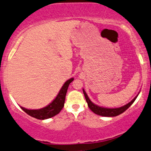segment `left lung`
<instances>
[{
  "label": "left lung",
  "mask_w": 151,
  "mask_h": 151,
  "mask_svg": "<svg viewBox=\"0 0 151 151\" xmlns=\"http://www.w3.org/2000/svg\"><path fill=\"white\" fill-rule=\"evenodd\" d=\"M83 93H84L85 97H86V100L87 101V102H88V107H89L90 109H91V111H93L95 114L100 115V116H117V115L122 114L124 111H125L126 110H127V109H128V108L130 107V106L132 105L133 103H134V102L135 101L136 97H137V96H138L137 95V96H136L135 98L134 99V100L131 101L129 103L126 104V105H124V106H123V107H121L119 108H114V109H109V108H104V107H99V106L96 105V104H93V102L90 101L89 97H88L86 91H85L83 89Z\"/></svg>",
  "instance_id": "8db88e82"
}]
</instances>
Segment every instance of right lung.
<instances>
[{"label":"right lung","mask_w":151,"mask_h":151,"mask_svg":"<svg viewBox=\"0 0 151 151\" xmlns=\"http://www.w3.org/2000/svg\"><path fill=\"white\" fill-rule=\"evenodd\" d=\"M73 80V78H70L68 81H67L63 84V87L58 94L57 97L55 98V100L51 104H49L46 107L40 109H27L21 107V109L28 115L32 116L34 118H36L37 119L43 120L54 116L55 115L58 114L63 109V106H64L65 95H66L69 84Z\"/></svg>","instance_id":"right-lung-1"}]
</instances>
